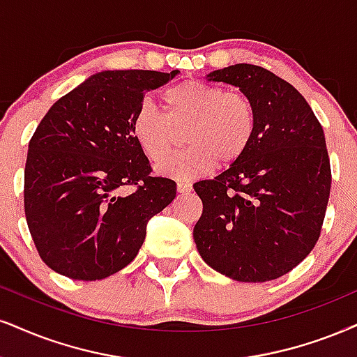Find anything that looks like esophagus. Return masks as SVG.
Listing matches in <instances>:
<instances>
[{"mask_svg":"<svg viewBox=\"0 0 357 357\" xmlns=\"http://www.w3.org/2000/svg\"><path fill=\"white\" fill-rule=\"evenodd\" d=\"M177 192L178 193H188V192H192V183H187V182H178L177 183Z\"/></svg>","mask_w":357,"mask_h":357,"instance_id":"1","label":"esophagus"}]
</instances>
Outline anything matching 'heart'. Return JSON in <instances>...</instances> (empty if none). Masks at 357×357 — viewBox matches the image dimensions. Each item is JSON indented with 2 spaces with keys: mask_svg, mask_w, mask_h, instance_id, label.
I'll list each match as a JSON object with an SVG mask.
<instances>
[{
  "mask_svg": "<svg viewBox=\"0 0 357 357\" xmlns=\"http://www.w3.org/2000/svg\"><path fill=\"white\" fill-rule=\"evenodd\" d=\"M165 114L151 102L140 104L132 117V135L152 162L173 151L188 130L189 149L157 167L174 178H199L215 165L230 167L245 155L257 134V111L243 92L202 81H183L162 96Z\"/></svg>",
  "mask_w": 357,
  "mask_h": 357,
  "instance_id": "1",
  "label": "heart"
}]
</instances>
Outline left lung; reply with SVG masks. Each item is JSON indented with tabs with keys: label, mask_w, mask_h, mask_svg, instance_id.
<instances>
[{
	"label": "left lung",
	"mask_w": 357,
	"mask_h": 357,
	"mask_svg": "<svg viewBox=\"0 0 357 357\" xmlns=\"http://www.w3.org/2000/svg\"><path fill=\"white\" fill-rule=\"evenodd\" d=\"M206 79L252 99L257 134L236 164L193 185L204 204L193 240L206 265L228 278L276 280L319 238L331 190L323 127L300 92L265 68L235 64Z\"/></svg>",
	"instance_id": "obj_1"
}]
</instances>
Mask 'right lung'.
<instances>
[{
  "label": "right lung",
  "instance_id": "add662e5",
  "mask_svg": "<svg viewBox=\"0 0 357 357\" xmlns=\"http://www.w3.org/2000/svg\"><path fill=\"white\" fill-rule=\"evenodd\" d=\"M177 74H92L39 122L26 158L24 213L51 270L82 281L114 275L137 257L149 220L175 199L174 180L151 175L130 124L145 94ZM126 185L135 190L124 194Z\"/></svg>",
  "mask_w": 357,
  "mask_h": 357
}]
</instances>
